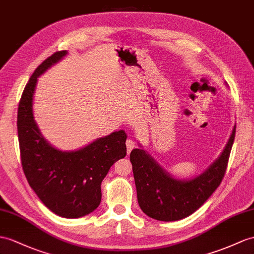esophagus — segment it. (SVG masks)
Masks as SVG:
<instances>
[{
	"label": "esophagus",
	"mask_w": 254,
	"mask_h": 254,
	"mask_svg": "<svg viewBox=\"0 0 254 254\" xmlns=\"http://www.w3.org/2000/svg\"><path fill=\"white\" fill-rule=\"evenodd\" d=\"M126 146H127V153L129 154V153L131 152L132 148L134 147V142H133L132 140H130V139H127V141H126Z\"/></svg>",
	"instance_id": "obj_1"
}]
</instances>
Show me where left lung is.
<instances>
[{"label":"left lung","instance_id":"8db88e82","mask_svg":"<svg viewBox=\"0 0 254 254\" xmlns=\"http://www.w3.org/2000/svg\"><path fill=\"white\" fill-rule=\"evenodd\" d=\"M236 126L223 152L201 175L178 180L142 148L130 153L138 202L142 211L158 221H178L200 208L221 184L227 168Z\"/></svg>","mask_w":254,"mask_h":254}]
</instances>
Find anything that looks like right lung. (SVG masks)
Returning a JSON list of instances; mask_svg holds the SVG:
<instances>
[{
    "instance_id": "add662e5",
    "label": "right lung",
    "mask_w": 254,
    "mask_h": 254,
    "mask_svg": "<svg viewBox=\"0 0 254 254\" xmlns=\"http://www.w3.org/2000/svg\"><path fill=\"white\" fill-rule=\"evenodd\" d=\"M66 54L55 53L36 67L22 92L17 129L22 169L30 187L51 211L76 219L100 205L101 182L112 165L126 156L127 135L124 130L114 131L71 152L57 150L43 138L33 116L36 82Z\"/></svg>"
}]
</instances>
